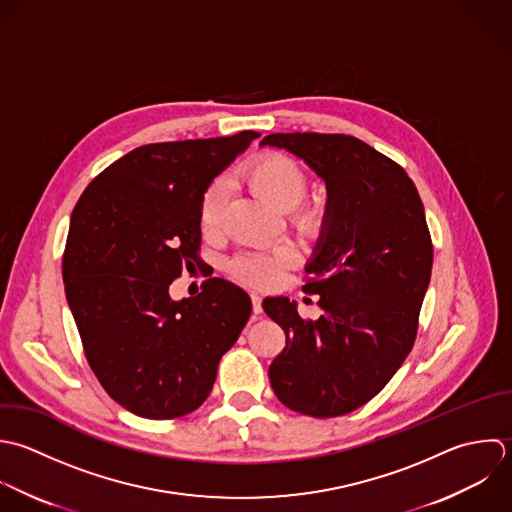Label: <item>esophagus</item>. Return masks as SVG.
Instances as JSON below:
<instances>
[{
  "label": "esophagus",
  "instance_id": "obj_1",
  "mask_svg": "<svg viewBox=\"0 0 512 512\" xmlns=\"http://www.w3.org/2000/svg\"><path fill=\"white\" fill-rule=\"evenodd\" d=\"M251 305H253V313H255V315L263 313V297H261L257 291L251 293Z\"/></svg>",
  "mask_w": 512,
  "mask_h": 512
}]
</instances>
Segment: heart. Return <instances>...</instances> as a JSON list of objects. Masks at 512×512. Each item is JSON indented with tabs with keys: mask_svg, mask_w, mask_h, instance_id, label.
<instances>
[{
	"mask_svg": "<svg viewBox=\"0 0 512 512\" xmlns=\"http://www.w3.org/2000/svg\"><path fill=\"white\" fill-rule=\"evenodd\" d=\"M243 177L259 197L279 209H291V221L301 231L313 233L323 225L325 207L319 201H303L309 191V175L293 157L285 153H263L243 169ZM225 203L227 187L221 179H215L199 201V227L203 233L217 231ZM289 259V251H279L277 255L243 253L231 261L229 271L239 281L267 285Z\"/></svg>",
	"mask_w": 512,
	"mask_h": 512,
	"instance_id": "heart-1",
	"label": "heart"
}]
</instances>
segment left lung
<instances>
[{
	"instance_id": "1",
	"label": "left lung",
	"mask_w": 512,
	"mask_h": 512,
	"mask_svg": "<svg viewBox=\"0 0 512 512\" xmlns=\"http://www.w3.org/2000/svg\"><path fill=\"white\" fill-rule=\"evenodd\" d=\"M261 145L305 159L329 193L303 287L321 317H301L287 297L263 301L287 337L269 381L291 411L341 417L381 393L415 345L433 269L423 201L397 161L353 135L271 133Z\"/></svg>"
}]
</instances>
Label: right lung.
<instances>
[{"label":"right lung","mask_w":512,"mask_h":512,"mask_svg":"<svg viewBox=\"0 0 512 512\" xmlns=\"http://www.w3.org/2000/svg\"><path fill=\"white\" fill-rule=\"evenodd\" d=\"M257 135L141 145L73 207L65 297L93 375L137 417L167 421L201 407L251 315L249 295L225 279L211 277L181 301L169 285L203 265L199 201Z\"/></svg>","instance_id":"right-lung-1"}]
</instances>
